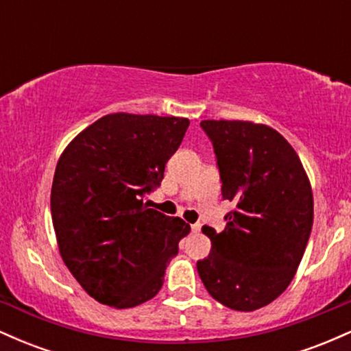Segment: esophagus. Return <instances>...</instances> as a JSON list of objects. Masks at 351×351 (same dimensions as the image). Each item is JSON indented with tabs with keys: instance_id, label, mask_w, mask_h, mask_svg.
Wrapping results in <instances>:
<instances>
[{
	"instance_id": "1",
	"label": "esophagus",
	"mask_w": 351,
	"mask_h": 351,
	"mask_svg": "<svg viewBox=\"0 0 351 351\" xmlns=\"http://www.w3.org/2000/svg\"><path fill=\"white\" fill-rule=\"evenodd\" d=\"M191 231H193V232H199V231H201V224H199V223L191 224Z\"/></svg>"
}]
</instances>
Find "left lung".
Wrapping results in <instances>:
<instances>
[{"mask_svg": "<svg viewBox=\"0 0 351 351\" xmlns=\"http://www.w3.org/2000/svg\"><path fill=\"white\" fill-rule=\"evenodd\" d=\"M223 181L234 201L223 232L204 226L211 252L196 267L213 299L239 312L276 300L307 247L313 195L299 155L279 132L249 120H203Z\"/></svg>", "mask_w": 351, "mask_h": 351, "instance_id": "obj_1", "label": "left lung"}]
</instances>
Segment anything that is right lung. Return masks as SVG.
Masks as SVG:
<instances>
[{
    "instance_id": "obj_1",
    "label": "right lung",
    "mask_w": 351,
    "mask_h": 351,
    "mask_svg": "<svg viewBox=\"0 0 351 351\" xmlns=\"http://www.w3.org/2000/svg\"><path fill=\"white\" fill-rule=\"evenodd\" d=\"M189 125L183 117L117 112L84 128L60 153L51 189L59 254L92 299L132 308L153 299L189 234L181 217L147 208Z\"/></svg>"
}]
</instances>
